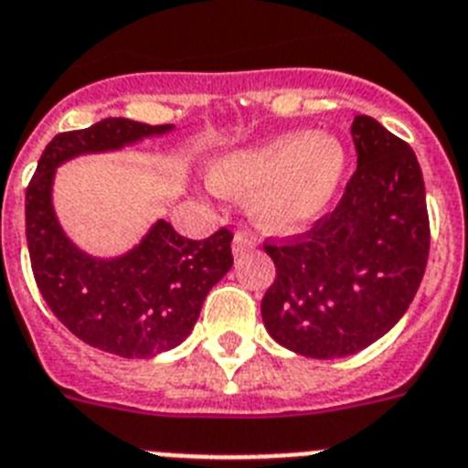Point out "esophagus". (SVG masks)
Wrapping results in <instances>:
<instances>
[{
	"label": "esophagus",
	"instance_id": "34e87169",
	"mask_svg": "<svg viewBox=\"0 0 468 468\" xmlns=\"http://www.w3.org/2000/svg\"><path fill=\"white\" fill-rule=\"evenodd\" d=\"M257 247V239L251 238L247 230H238L233 238V251H235V257H242V254H247L250 250H254Z\"/></svg>",
	"mask_w": 468,
	"mask_h": 468
}]
</instances>
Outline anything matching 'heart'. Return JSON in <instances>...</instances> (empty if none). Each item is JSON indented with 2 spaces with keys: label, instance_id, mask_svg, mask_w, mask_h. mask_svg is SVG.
Wrapping results in <instances>:
<instances>
[{
  "label": "heart",
  "instance_id": "1",
  "mask_svg": "<svg viewBox=\"0 0 468 468\" xmlns=\"http://www.w3.org/2000/svg\"><path fill=\"white\" fill-rule=\"evenodd\" d=\"M346 148L324 132H284L218 157L211 188L250 195L251 218L271 233H290L320 218L346 174Z\"/></svg>",
  "mask_w": 468,
  "mask_h": 468
}]
</instances>
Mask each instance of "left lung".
I'll use <instances>...</instances> for the list:
<instances>
[{"label":"left lung","mask_w":468,"mask_h":468,"mask_svg":"<svg viewBox=\"0 0 468 468\" xmlns=\"http://www.w3.org/2000/svg\"><path fill=\"white\" fill-rule=\"evenodd\" d=\"M357 169L336 209L311 230L263 245L275 280L261 318L280 346L306 357L353 356L391 330L412 303L429 259L420 162L377 120L351 127Z\"/></svg>","instance_id":"obj_1"}]
</instances>
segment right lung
Wrapping results in <instances>:
<instances>
[{
	"instance_id": "1",
	"label": "right lung",
	"mask_w": 468,
	"mask_h": 468,
	"mask_svg": "<svg viewBox=\"0 0 468 468\" xmlns=\"http://www.w3.org/2000/svg\"><path fill=\"white\" fill-rule=\"evenodd\" d=\"M172 129L108 117L58 133L39 157L26 193L27 250L44 302L77 339L120 357L157 356L193 332L209 290L233 266V233L221 229L207 239H188L160 218L127 254L91 257L58 223L54 176L72 157L122 150Z\"/></svg>"
}]
</instances>
